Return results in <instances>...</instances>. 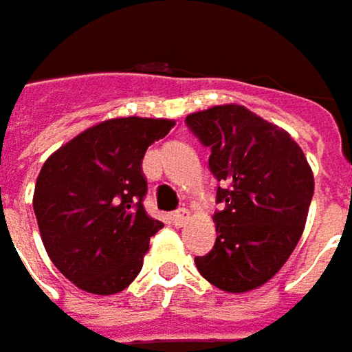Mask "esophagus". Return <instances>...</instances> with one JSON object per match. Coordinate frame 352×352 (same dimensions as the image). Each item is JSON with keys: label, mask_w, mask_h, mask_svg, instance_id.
I'll return each instance as SVG.
<instances>
[{"label": "esophagus", "mask_w": 352, "mask_h": 352, "mask_svg": "<svg viewBox=\"0 0 352 352\" xmlns=\"http://www.w3.org/2000/svg\"><path fill=\"white\" fill-rule=\"evenodd\" d=\"M187 218H189V212H187L185 208H181V210H177V212L171 214V220H173L175 226H183V224L187 222Z\"/></svg>", "instance_id": "esophagus-1"}]
</instances>
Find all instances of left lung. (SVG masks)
Wrapping results in <instances>:
<instances>
[{"instance_id": "obj_1", "label": "left lung", "mask_w": 352, "mask_h": 352, "mask_svg": "<svg viewBox=\"0 0 352 352\" xmlns=\"http://www.w3.org/2000/svg\"><path fill=\"white\" fill-rule=\"evenodd\" d=\"M210 148L218 181L214 248L195 256L212 285L245 294L267 283L298 245L314 195V175L298 142L245 106H214L185 118Z\"/></svg>"}]
</instances>
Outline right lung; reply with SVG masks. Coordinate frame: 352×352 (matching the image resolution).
Listing matches in <instances>:
<instances>
[{
    "label": "right lung",
    "mask_w": 352,
    "mask_h": 352,
    "mask_svg": "<svg viewBox=\"0 0 352 352\" xmlns=\"http://www.w3.org/2000/svg\"><path fill=\"white\" fill-rule=\"evenodd\" d=\"M173 120L113 118L87 128L46 159L36 179L34 214L54 267L79 289L111 296L142 269L163 222L142 206L146 148Z\"/></svg>",
    "instance_id": "add662e5"
}]
</instances>
